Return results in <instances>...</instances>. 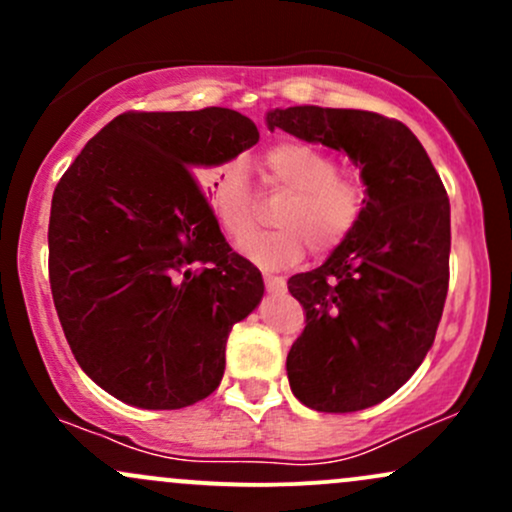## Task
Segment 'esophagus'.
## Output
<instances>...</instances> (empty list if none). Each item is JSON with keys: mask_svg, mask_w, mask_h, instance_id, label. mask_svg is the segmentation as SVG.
<instances>
[{"mask_svg": "<svg viewBox=\"0 0 512 512\" xmlns=\"http://www.w3.org/2000/svg\"><path fill=\"white\" fill-rule=\"evenodd\" d=\"M264 286H267V291H272V293H281V291L286 289V281H284V276L264 274Z\"/></svg>", "mask_w": 512, "mask_h": 512, "instance_id": "1", "label": "esophagus"}]
</instances>
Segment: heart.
Returning a JSON list of instances; mask_svg holds the SVG:
<instances>
[{"label":"heart","instance_id":"heart-1","mask_svg":"<svg viewBox=\"0 0 512 512\" xmlns=\"http://www.w3.org/2000/svg\"><path fill=\"white\" fill-rule=\"evenodd\" d=\"M262 178L289 199L276 209V231L248 240L260 221V202L243 158L209 168L207 195L211 211L228 238L260 267H289L305 250L330 252L354 233L366 209V190L354 178L339 175L330 151L303 142L276 144L264 154Z\"/></svg>","mask_w":512,"mask_h":512}]
</instances>
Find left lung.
<instances>
[{
	"mask_svg": "<svg viewBox=\"0 0 512 512\" xmlns=\"http://www.w3.org/2000/svg\"><path fill=\"white\" fill-rule=\"evenodd\" d=\"M269 129L346 151L366 182L349 238L313 272L289 279L305 330L286 358L305 407L351 414L383 402L421 366L436 339L450 281V199L407 125L368 110L267 113Z\"/></svg>",
	"mask_w": 512,
	"mask_h": 512,
	"instance_id": "obj_1",
	"label": "left lung"
}]
</instances>
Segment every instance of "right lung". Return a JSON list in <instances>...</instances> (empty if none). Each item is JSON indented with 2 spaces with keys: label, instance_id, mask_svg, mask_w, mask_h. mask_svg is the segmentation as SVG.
Wrapping results in <instances>:
<instances>
[{
  "label": "right lung",
  "instance_id": "obj_1",
  "mask_svg": "<svg viewBox=\"0 0 512 512\" xmlns=\"http://www.w3.org/2000/svg\"><path fill=\"white\" fill-rule=\"evenodd\" d=\"M228 108L117 115L62 175L50 209V289L84 373L142 409L216 390L233 325L262 274L231 250L197 173L257 144Z\"/></svg>",
  "mask_w": 512,
  "mask_h": 512
}]
</instances>
